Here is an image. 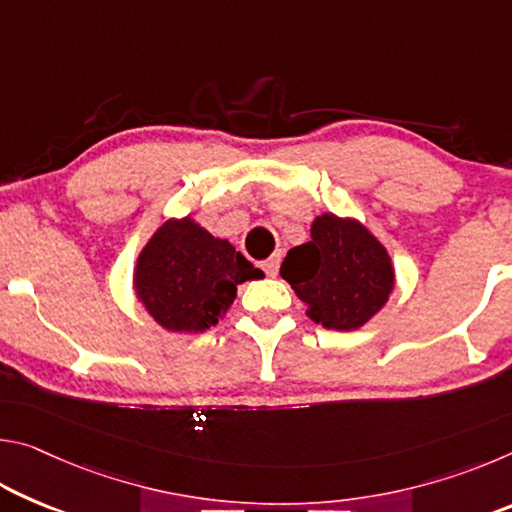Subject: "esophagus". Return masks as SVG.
<instances>
[{
    "label": "esophagus",
    "instance_id": "esophagus-1",
    "mask_svg": "<svg viewBox=\"0 0 512 512\" xmlns=\"http://www.w3.org/2000/svg\"><path fill=\"white\" fill-rule=\"evenodd\" d=\"M262 271L268 275V277H275L277 271H280V253H275L266 259V262H262Z\"/></svg>",
    "mask_w": 512,
    "mask_h": 512
}]
</instances>
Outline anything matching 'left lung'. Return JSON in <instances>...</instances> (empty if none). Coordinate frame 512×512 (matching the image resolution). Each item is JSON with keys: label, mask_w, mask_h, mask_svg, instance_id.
Returning a JSON list of instances; mask_svg holds the SVG:
<instances>
[{"label": "left lung", "mask_w": 512, "mask_h": 512, "mask_svg": "<svg viewBox=\"0 0 512 512\" xmlns=\"http://www.w3.org/2000/svg\"><path fill=\"white\" fill-rule=\"evenodd\" d=\"M280 275L307 305V316L327 329L350 332L377 314L393 291L386 248L361 223L318 216L311 241L289 250Z\"/></svg>", "instance_id": "1"}]
</instances>
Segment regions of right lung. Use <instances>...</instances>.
Instances as JSON below:
<instances>
[{"label":"right lung","instance_id":"right-lung-1","mask_svg":"<svg viewBox=\"0 0 512 512\" xmlns=\"http://www.w3.org/2000/svg\"><path fill=\"white\" fill-rule=\"evenodd\" d=\"M262 271L214 239L192 219H171L155 232L135 268L137 296L169 332H203L219 323L237 296V284Z\"/></svg>","mask_w":512,"mask_h":512}]
</instances>
